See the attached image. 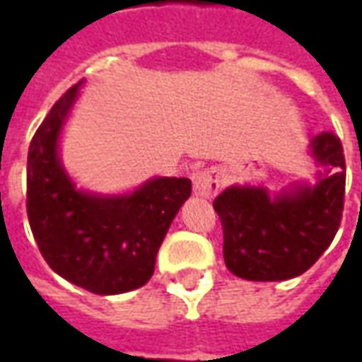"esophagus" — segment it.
<instances>
[{
  "instance_id": "esophagus-1",
  "label": "esophagus",
  "mask_w": 362,
  "mask_h": 362,
  "mask_svg": "<svg viewBox=\"0 0 362 362\" xmlns=\"http://www.w3.org/2000/svg\"><path fill=\"white\" fill-rule=\"evenodd\" d=\"M192 182H194V194L205 199H209L219 192V180L213 170H197L192 174Z\"/></svg>"
}]
</instances>
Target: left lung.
<instances>
[{
  "label": "left lung",
  "instance_id": "1",
  "mask_svg": "<svg viewBox=\"0 0 362 362\" xmlns=\"http://www.w3.org/2000/svg\"><path fill=\"white\" fill-rule=\"evenodd\" d=\"M318 182L295 184L275 196L262 186H230L213 207L223 225L228 272L248 281H285L303 275L326 252L341 223L345 157L332 132L310 141Z\"/></svg>",
  "mask_w": 362,
  "mask_h": 362
}]
</instances>
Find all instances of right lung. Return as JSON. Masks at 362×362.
I'll use <instances>...</instances> for the list:
<instances>
[{
    "label": "right lung",
    "mask_w": 362,
    "mask_h": 362,
    "mask_svg": "<svg viewBox=\"0 0 362 362\" xmlns=\"http://www.w3.org/2000/svg\"><path fill=\"white\" fill-rule=\"evenodd\" d=\"M81 83L52 106L28 147L27 213L46 264L95 295L143 287L176 213L192 194L188 178H151L132 194L75 188L59 158V134Z\"/></svg>",
    "instance_id": "right-lung-1"
}]
</instances>
